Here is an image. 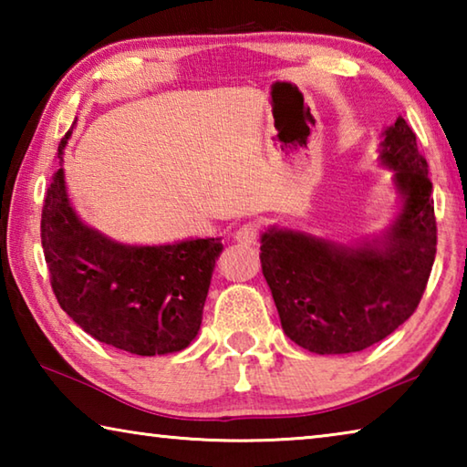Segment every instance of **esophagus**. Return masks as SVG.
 Segmentation results:
<instances>
[{
	"instance_id": "obj_1",
	"label": "esophagus",
	"mask_w": 467,
	"mask_h": 467,
	"mask_svg": "<svg viewBox=\"0 0 467 467\" xmlns=\"http://www.w3.org/2000/svg\"><path fill=\"white\" fill-rule=\"evenodd\" d=\"M257 239H259L257 224H244L234 233V241L241 244H255Z\"/></svg>"
}]
</instances>
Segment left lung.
Here are the masks:
<instances>
[{
    "label": "left lung",
    "mask_w": 467,
    "mask_h": 467,
    "mask_svg": "<svg viewBox=\"0 0 467 467\" xmlns=\"http://www.w3.org/2000/svg\"><path fill=\"white\" fill-rule=\"evenodd\" d=\"M381 138L377 162L391 171L398 193L383 233L342 243L270 224L259 236L284 334L313 354H352L381 342L416 311L429 282L437 253L429 164L401 117Z\"/></svg>",
    "instance_id": "left-lung-1"
}]
</instances>
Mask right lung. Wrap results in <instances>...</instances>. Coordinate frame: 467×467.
Segmentation results:
<instances>
[{
    "instance_id": "1",
    "label": "right lung",
    "mask_w": 467,
    "mask_h": 467,
    "mask_svg": "<svg viewBox=\"0 0 467 467\" xmlns=\"http://www.w3.org/2000/svg\"><path fill=\"white\" fill-rule=\"evenodd\" d=\"M74 128L57 148L61 164ZM41 239L55 296L86 334L138 357L181 352L195 339L220 239H110L78 216L63 169L47 192Z\"/></svg>"
}]
</instances>
